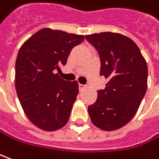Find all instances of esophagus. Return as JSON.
<instances>
[{
    "mask_svg": "<svg viewBox=\"0 0 159 159\" xmlns=\"http://www.w3.org/2000/svg\"><path fill=\"white\" fill-rule=\"evenodd\" d=\"M78 88H79L80 91H82V90H84L85 89V85L81 84H80L78 85Z\"/></svg>",
    "mask_w": 159,
    "mask_h": 159,
    "instance_id": "esophagus-1",
    "label": "esophagus"
}]
</instances>
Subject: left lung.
Masks as SVG:
<instances>
[{
	"instance_id": "obj_1",
	"label": "left lung",
	"mask_w": 159,
	"mask_h": 159,
	"mask_svg": "<svg viewBox=\"0 0 159 159\" xmlns=\"http://www.w3.org/2000/svg\"><path fill=\"white\" fill-rule=\"evenodd\" d=\"M100 58V75L108 79L88 107L91 122L106 131L120 129L136 113L147 90L148 67L141 51L126 36L101 32L85 36Z\"/></svg>"
}]
</instances>
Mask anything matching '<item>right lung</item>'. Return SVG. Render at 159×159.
<instances>
[{"label": "right lung", "mask_w": 159, "mask_h": 159, "mask_svg": "<svg viewBox=\"0 0 159 159\" xmlns=\"http://www.w3.org/2000/svg\"><path fill=\"white\" fill-rule=\"evenodd\" d=\"M83 35L45 28L20 48L16 61V90L26 116L40 129L54 131L69 120L79 92L76 81L59 77L72 48Z\"/></svg>", "instance_id": "right-lung-1"}]
</instances>
